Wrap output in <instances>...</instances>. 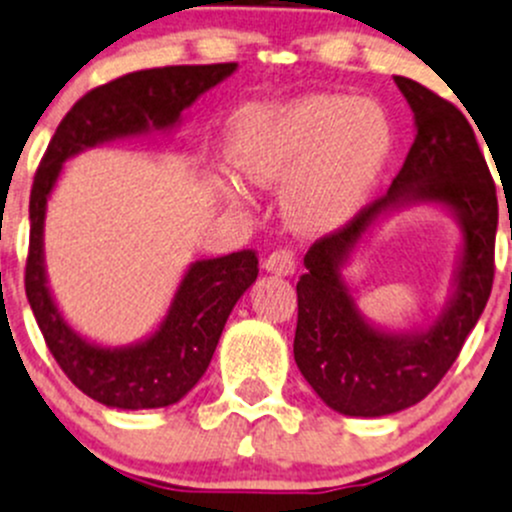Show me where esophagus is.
Returning <instances> with one entry per match:
<instances>
[{
	"label": "esophagus",
	"instance_id": "esophagus-1",
	"mask_svg": "<svg viewBox=\"0 0 512 512\" xmlns=\"http://www.w3.org/2000/svg\"><path fill=\"white\" fill-rule=\"evenodd\" d=\"M265 270L277 277H289L297 270V262H294V255L289 250H275L272 255H267Z\"/></svg>",
	"mask_w": 512,
	"mask_h": 512
}]
</instances>
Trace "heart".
<instances>
[{"label": "heart", "instance_id": "obj_1", "mask_svg": "<svg viewBox=\"0 0 512 512\" xmlns=\"http://www.w3.org/2000/svg\"><path fill=\"white\" fill-rule=\"evenodd\" d=\"M394 151V121L379 101L327 91L242 108L225 146L237 178L255 188L282 185V215L304 235L352 223ZM220 193L245 203L235 183H220Z\"/></svg>", "mask_w": 512, "mask_h": 512}]
</instances>
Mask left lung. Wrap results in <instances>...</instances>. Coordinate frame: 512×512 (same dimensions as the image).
<instances>
[{
	"label": "left lung",
	"mask_w": 512,
	"mask_h": 512,
	"mask_svg": "<svg viewBox=\"0 0 512 512\" xmlns=\"http://www.w3.org/2000/svg\"><path fill=\"white\" fill-rule=\"evenodd\" d=\"M414 111L416 138L389 193L304 255L297 282L294 361L314 394L344 416L379 418L426 399L461 354L493 287L498 198L468 118L426 86L394 76ZM411 204H438L462 227L454 287L428 328H376L355 304L343 270L355 247Z\"/></svg>",
	"instance_id": "obj_1"
}]
</instances>
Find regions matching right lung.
<instances>
[{
    "mask_svg": "<svg viewBox=\"0 0 512 512\" xmlns=\"http://www.w3.org/2000/svg\"><path fill=\"white\" fill-rule=\"evenodd\" d=\"M235 69L237 64L163 66L98 86L66 113L36 170L27 297L56 364L98 404L126 411L178 404L203 379L232 307L257 280V255L242 250L190 262L163 322L138 342L106 347L76 332L56 307L44 265L46 203L66 160L121 138L175 131L185 108Z\"/></svg>",
    "mask_w": 512,
    "mask_h": 512,
    "instance_id": "right-lung-1",
    "label": "right lung"
}]
</instances>
